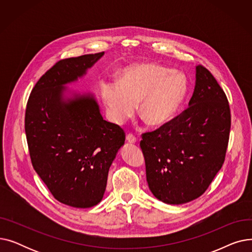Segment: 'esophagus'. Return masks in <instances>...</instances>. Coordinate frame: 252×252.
<instances>
[{
  "instance_id": "34e87169",
  "label": "esophagus",
  "mask_w": 252,
  "mask_h": 252,
  "mask_svg": "<svg viewBox=\"0 0 252 252\" xmlns=\"http://www.w3.org/2000/svg\"><path fill=\"white\" fill-rule=\"evenodd\" d=\"M126 141L129 144H136L137 143V138L135 136L131 135V134H128V135H126Z\"/></svg>"
}]
</instances>
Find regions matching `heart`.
<instances>
[{
  "instance_id": "obj_1",
  "label": "heart",
  "mask_w": 252,
  "mask_h": 252,
  "mask_svg": "<svg viewBox=\"0 0 252 252\" xmlns=\"http://www.w3.org/2000/svg\"><path fill=\"white\" fill-rule=\"evenodd\" d=\"M188 92L184 74L155 62L128 65L117 73L116 82L100 84L101 98L110 121L124 124L139 115L151 127H159L175 117Z\"/></svg>"
}]
</instances>
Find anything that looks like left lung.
I'll return each instance as SVG.
<instances>
[{
    "label": "left lung",
    "mask_w": 252,
    "mask_h": 252,
    "mask_svg": "<svg viewBox=\"0 0 252 252\" xmlns=\"http://www.w3.org/2000/svg\"><path fill=\"white\" fill-rule=\"evenodd\" d=\"M188 108L142 137L140 146L152 194L166 204L200 197L221 168L231 128L226 94L205 67H195Z\"/></svg>",
    "instance_id": "obj_1"
}]
</instances>
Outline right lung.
<instances>
[{
    "mask_svg": "<svg viewBox=\"0 0 252 252\" xmlns=\"http://www.w3.org/2000/svg\"><path fill=\"white\" fill-rule=\"evenodd\" d=\"M104 52L60 60L35 84L25 134L36 174L59 202L89 208L101 202L109 168L126 141L106 122L94 93L66 87L83 78Z\"/></svg>",
    "mask_w": 252,
    "mask_h": 252,
    "instance_id": "add662e5",
    "label": "right lung"
}]
</instances>
